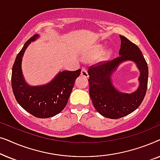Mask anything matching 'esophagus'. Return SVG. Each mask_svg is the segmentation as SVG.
I'll return each instance as SVG.
<instances>
[{
    "label": "esophagus",
    "mask_w": 160,
    "mask_h": 160,
    "mask_svg": "<svg viewBox=\"0 0 160 160\" xmlns=\"http://www.w3.org/2000/svg\"><path fill=\"white\" fill-rule=\"evenodd\" d=\"M81 75L84 76V77L87 78L89 76L88 73H87V70L85 68H83L82 69V71H81Z\"/></svg>",
    "instance_id": "1"
}]
</instances>
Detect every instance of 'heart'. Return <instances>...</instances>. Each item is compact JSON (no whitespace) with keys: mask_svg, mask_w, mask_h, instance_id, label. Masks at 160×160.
<instances>
[{"mask_svg":"<svg viewBox=\"0 0 160 160\" xmlns=\"http://www.w3.org/2000/svg\"><path fill=\"white\" fill-rule=\"evenodd\" d=\"M104 51V47H102L101 45H98V46H96V47H94V49H92V51L89 54V58L91 59H95V58H97L99 57L100 54H101L102 52ZM110 54V52H107L106 55L108 56Z\"/></svg>","mask_w":160,"mask_h":160,"instance_id":"1","label":"heart"}]
</instances>
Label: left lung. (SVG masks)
Listing matches in <instances>:
<instances>
[{"instance_id":"left-lung-1","label":"left lung","mask_w":160,"mask_h":160,"mask_svg":"<svg viewBox=\"0 0 160 160\" xmlns=\"http://www.w3.org/2000/svg\"><path fill=\"white\" fill-rule=\"evenodd\" d=\"M119 56L111 60L100 61L88 69L89 96L99 113L109 119H119L138 108L144 99L148 85L147 62L137 45L120 35ZM126 60L137 63L141 71L139 89L131 94L122 93L115 89L111 74L120 63Z\"/></svg>"}]
</instances>
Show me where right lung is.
Here are the masks:
<instances>
[{
  "label": "right lung",
  "mask_w": 160,
  "mask_h": 160,
  "mask_svg": "<svg viewBox=\"0 0 160 160\" xmlns=\"http://www.w3.org/2000/svg\"><path fill=\"white\" fill-rule=\"evenodd\" d=\"M38 37V35H34L28 39L17 54L12 67V87L17 102L26 111L44 119L54 117L64 109L81 69L60 72L51 82L43 86H29L22 73V58L29 43Z\"/></svg>",
  "instance_id": "add662e5"
}]
</instances>
